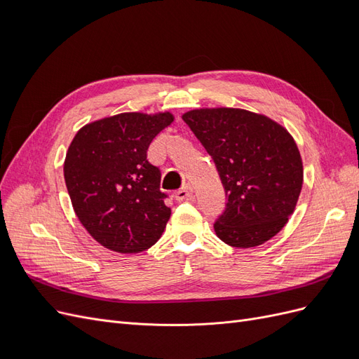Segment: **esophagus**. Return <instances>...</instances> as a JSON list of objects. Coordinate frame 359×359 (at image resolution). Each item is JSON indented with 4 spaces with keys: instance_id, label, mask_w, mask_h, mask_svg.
<instances>
[{
    "instance_id": "1",
    "label": "esophagus",
    "mask_w": 359,
    "mask_h": 359,
    "mask_svg": "<svg viewBox=\"0 0 359 359\" xmlns=\"http://www.w3.org/2000/svg\"><path fill=\"white\" fill-rule=\"evenodd\" d=\"M175 198H177V201H180V202H182V201H190V199L193 198V187L190 186V184H186V186H184L181 190H178V191L175 193Z\"/></svg>"
}]
</instances>
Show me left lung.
<instances>
[{"mask_svg": "<svg viewBox=\"0 0 359 359\" xmlns=\"http://www.w3.org/2000/svg\"><path fill=\"white\" fill-rule=\"evenodd\" d=\"M182 119L212 157L227 196L215 235L238 248L276 236L295 211L302 189L295 139L269 116L238 107H201Z\"/></svg>", "mask_w": 359, "mask_h": 359, "instance_id": "8db88e82", "label": "left lung"}]
</instances>
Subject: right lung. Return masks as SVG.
<instances>
[{"mask_svg":"<svg viewBox=\"0 0 359 359\" xmlns=\"http://www.w3.org/2000/svg\"><path fill=\"white\" fill-rule=\"evenodd\" d=\"M170 112H124L85 124L64 160L73 210L94 240L116 253L153 247L170 219L160 169L147 151L173 123Z\"/></svg>","mask_w":359,"mask_h":359,"instance_id":"right-lung-1","label":"right lung"}]
</instances>
